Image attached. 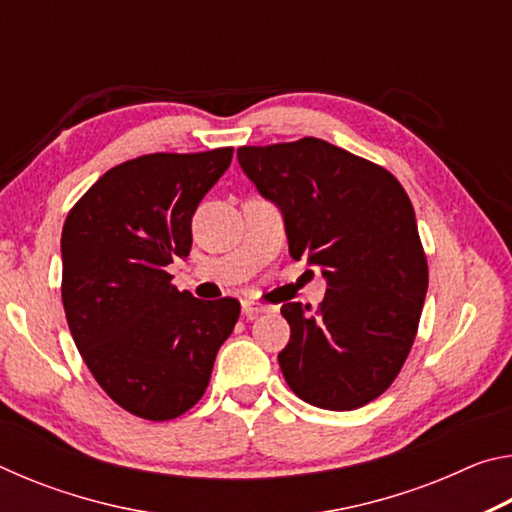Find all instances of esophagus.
<instances>
[{"mask_svg":"<svg viewBox=\"0 0 512 512\" xmlns=\"http://www.w3.org/2000/svg\"><path fill=\"white\" fill-rule=\"evenodd\" d=\"M268 307L262 305V302H255V300H244L241 302V314H244L246 318H257L259 314H266Z\"/></svg>","mask_w":512,"mask_h":512,"instance_id":"34e87169","label":"esophagus"}]
</instances>
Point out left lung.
<instances>
[{
    "mask_svg": "<svg viewBox=\"0 0 512 512\" xmlns=\"http://www.w3.org/2000/svg\"><path fill=\"white\" fill-rule=\"evenodd\" d=\"M237 158L280 207L291 257L327 280L316 314L282 307V375L318 409H359L393 384L418 334L429 268L409 196L391 171L318 137L241 146Z\"/></svg>",
    "mask_w": 512,
    "mask_h": 512,
    "instance_id": "left-lung-1",
    "label": "left lung"
}]
</instances>
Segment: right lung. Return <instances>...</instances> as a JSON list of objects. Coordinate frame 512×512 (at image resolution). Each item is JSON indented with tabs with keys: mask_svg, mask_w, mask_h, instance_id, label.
Here are the masks:
<instances>
[{
	"mask_svg": "<svg viewBox=\"0 0 512 512\" xmlns=\"http://www.w3.org/2000/svg\"><path fill=\"white\" fill-rule=\"evenodd\" d=\"M232 151L121 162L65 219L60 291L69 332L97 384L137 418L162 422L192 409L239 318V300H198L164 271L192 250V216Z\"/></svg>",
	"mask_w": 512,
	"mask_h": 512,
	"instance_id": "right-lung-1",
	"label": "right lung"
}]
</instances>
